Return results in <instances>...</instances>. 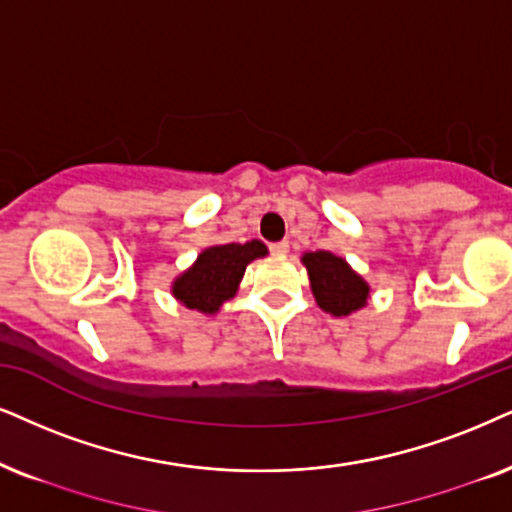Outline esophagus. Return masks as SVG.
I'll use <instances>...</instances> for the list:
<instances>
[{
    "mask_svg": "<svg viewBox=\"0 0 512 512\" xmlns=\"http://www.w3.org/2000/svg\"><path fill=\"white\" fill-rule=\"evenodd\" d=\"M269 250L274 252V255H288L290 250V243L288 241H278V243H271Z\"/></svg>",
    "mask_w": 512,
    "mask_h": 512,
    "instance_id": "obj_1",
    "label": "esophagus"
}]
</instances>
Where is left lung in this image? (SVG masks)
I'll use <instances>...</instances> for the list:
<instances>
[{
	"mask_svg": "<svg viewBox=\"0 0 512 512\" xmlns=\"http://www.w3.org/2000/svg\"><path fill=\"white\" fill-rule=\"evenodd\" d=\"M302 264L307 267L312 293L323 312L349 316L366 307L371 288L342 257L328 250L304 252Z\"/></svg>",
	"mask_w": 512,
	"mask_h": 512,
	"instance_id": "obj_1",
	"label": "left lung"
}]
</instances>
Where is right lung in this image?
Masks as SVG:
<instances>
[{
	"label": "right lung",
	"instance_id": "right-lung-1",
	"mask_svg": "<svg viewBox=\"0 0 512 512\" xmlns=\"http://www.w3.org/2000/svg\"><path fill=\"white\" fill-rule=\"evenodd\" d=\"M267 255L262 241L226 243L205 248L198 260L172 283V295L184 307L203 314H215L226 300L236 295L245 267Z\"/></svg>",
	"mask_w": 512,
	"mask_h": 512
}]
</instances>
